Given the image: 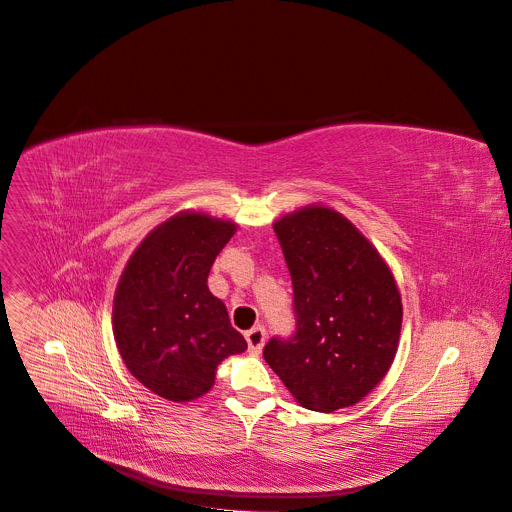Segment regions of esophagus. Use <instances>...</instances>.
Returning a JSON list of instances; mask_svg holds the SVG:
<instances>
[{"instance_id": "1", "label": "esophagus", "mask_w": 512, "mask_h": 512, "mask_svg": "<svg viewBox=\"0 0 512 512\" xmlns=\"http://www.w3.org/2000/svg\"><path fill=\"white\" fill-rule=\"evenodd\" d=\"M245 338H247V344H249V353H251V355H259L263 344H265V330H263L261 326L251 328V330L245 334Z\"/></svg>"}]
</instances>
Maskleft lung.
I'll use <instances>...</instances> for the list:
<instances>
[{"mask_svg": "<svg viewBox=\"0 0 512 512\" xmlns=\"http://www.w3.org/2000/svg\"><path fill=\"white\" fill-rule=\"evenodd\" d=\"M292 278L297 332L263 357L301 407H353L388 373L402 299L388 263L342 213L307 205L274 222Z\"/></svg>", "mask_w": 512, "mask_h": 512, "instance_id": "obj_1", "label": "left lung"}]
</instances>
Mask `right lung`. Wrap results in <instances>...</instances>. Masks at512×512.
I'll return each instance as SVG.
<instances>
[{"label":"right lung","mask_w":512,"mask_h":512,"mask_svg":"<svg viewBox=\"0 0 512 512\" xmlns=\"http://www.w3.org/2000/svg\"><path fill=\"white\" fill-rule=\"evenodd\" d=\"M232 220L180 211L153 228L130 255L114 294L118 353L145 388L172 402L203 396L215 369L247 351L207 276L234 236Z\"/></svg>","instance_id":"1"}]
</instances>
